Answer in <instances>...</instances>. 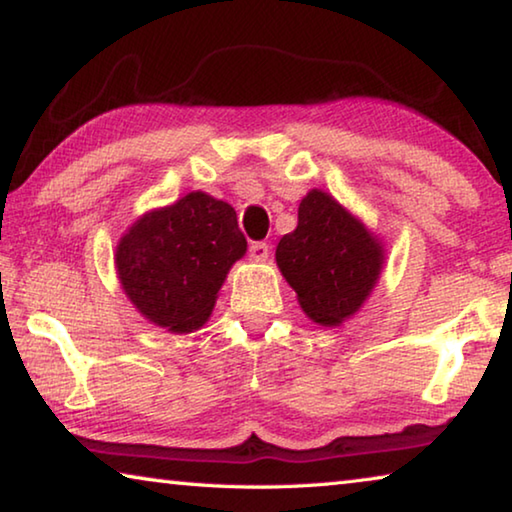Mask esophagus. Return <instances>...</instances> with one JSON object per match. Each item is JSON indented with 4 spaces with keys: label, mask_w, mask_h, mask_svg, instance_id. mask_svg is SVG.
I'll return each instance as SVG.
<instances>
[{
    "label": "esophagus",
    "mask_w": 512,
    "mask_h": 512,
    "mask_svg": "<svg viewBox=\"0 0 512 512\" xmlns=\"http://www.w3.org/2000/svg\"><path fill=\"white\" fill-rule=\"evenodd\" d=\"M248 257H250V262H266V259H268V244H264V241H257V244L248 248Z\"/></svg>",
    "instance_id": "esophagus-1"
}]
</instances>
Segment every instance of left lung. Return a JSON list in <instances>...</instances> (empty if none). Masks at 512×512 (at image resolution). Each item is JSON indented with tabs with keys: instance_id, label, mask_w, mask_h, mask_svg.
I'll list each match as a JSON object with an SVG mask.
<instances>
[{
	"instance_id": "1",
	"label": "left lung",
	"mask_w": 512,
	"mask_h": 512,
	"mask_svg": "<svg viewBox=\"0 0 512 512\" xmlns=\"http://www.w3.org/2000/svg\"><path fill=\"white\" fill-rule=\"evenodd\" d=\"M275 262L314 323L336 327L352 318L377 287L386 264L381 239L323 189L298 207V228L275 248Z\"/></svg>"
}]
</instances>
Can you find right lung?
<instances>
[{
    "label": "right lung",
    "instance_id": "right-lung-1",
    "mask_svg": "<svg viewBox=\"0 0 512 512\" xmlns=\"http://www.w3.org/2000/svg\"><path fill=\"white\" fill-rule=\"evenodd\" d=\"M246 248L235 207L189 192L128 225L115 268L126 298L149 323L189 334L212 316L225 277Z\"/></svg>",
    "mask_w": 512,
    "mask_h": 512
}]
</instances>
